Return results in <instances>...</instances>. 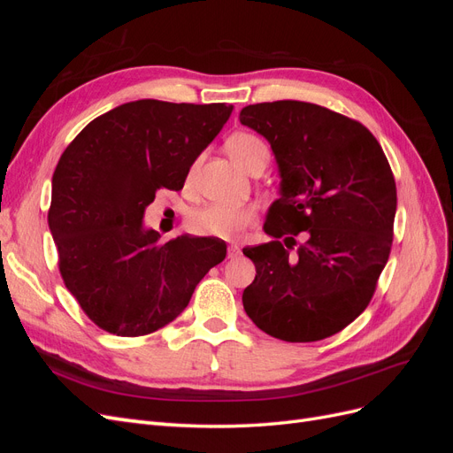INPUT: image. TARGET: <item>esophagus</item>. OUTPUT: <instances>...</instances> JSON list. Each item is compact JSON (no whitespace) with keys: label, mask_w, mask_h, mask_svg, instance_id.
I'll use <instances>...</instances> for the list:
<instances>
[{"label":"esophagus","mask_w":453,"mask_h":453,"mask_svg":"<svg viewBox=\"0 0 453 453\" xmlns=\"http://www.w3.org/2000/svg\"><path fill=\"white\" fill-rule=\"evenodd\" d=\"M226 255H228V258H234V257H238V255H240V248H238V245H234V243L228 245Z\"/></svg>","instance_id":"1"}]
</instances>
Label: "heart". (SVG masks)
Returning a JSON list of instances; mask_svg holds the SVG:
<instances>
[{"mask_svg":"<svg viewBox=\"0 0 453 453\" xmlns=\"http://www.w3.org/2000/svg\"><path fill=\"white\" fill-rule=\"evenodd\" d=\"M230 158L243 170L255 164H265L270 158L268 145L251 132H236L226 140ZM255 221V210L250 205H225L211 203L196 210L188 219V226L198 236L234 240Z\"/></svg>","mask_w":453,"mask_h":453,"instance_id":"heart-1","label":"heart"}]
</instances>
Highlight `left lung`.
Returning a JSON list of instances; mask_svg holds the SVG:
<instances>
[{
  "label": "left lung",
  "mask_w": 453,
  "mask_h": 453,
  "mask_svg": "<svg viewBox=\"0 0 453 453\" xmlns=\"http://www.w3.org/2000/svg\"><path fill=\"white\" fill-rule=\"evenodd\" d=\"M240 122L270 143L281 180L265 221L272 242L243 250L257 268L243 310L285 342L333 336L363 313L388 265L396 211L389 162L361 122L315 104H255ZM300 231L305 243L291 254Z\"/></svg>",
  "instance_id": "1"
}]
</instances>
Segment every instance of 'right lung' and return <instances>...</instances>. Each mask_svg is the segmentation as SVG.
Returning a JSON list of instances; mask_svg holds the SVG:
<instances>
[{"mask_svg": "<svg viewBox=\"0 0 453 453\" xmlns=\"http://www.w3.org/2000/svg\"><path fill=\"white\" fill-rule=\"evenodd\" d=\"M232 109L128 102L88 122L62 153L52 175L49 228L67 291L104 331H158L225 260L223 240L183 234L162 242L143 215L158 188H183Z\"/></svg>", "mask_w": 453, "mask_h": 453, "instance_id": "obj_1", "label": "right lung"}]
</instances>
